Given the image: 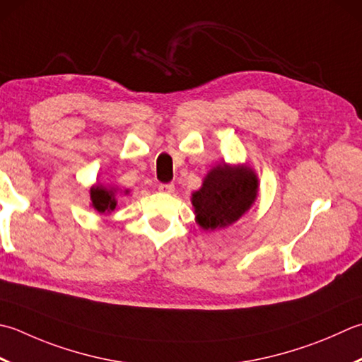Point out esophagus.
I'll return each instance as SVG.
<instances>
[{"instance_id":"1","label":"esophagus","mask_w":362,"mask_h":362,"mask_svg":"<svg viewBox=\"0 0 362 362\" xmlns=\"http://www.w3.org/2000/svg\"><path fill=\"white\" fill-rule=\"evenodd\" d=\"M158 189L161 191V193H174L175 187H174V183H161Z\"/></svg>"}]
</instances>
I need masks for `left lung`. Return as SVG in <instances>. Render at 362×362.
Returning a JSON list of instances; mask_svg holds the SVG:
<instances>
[{
    "label": "left lung",
    "instance_id": "left-lung-1",
    "mask_svg": "<svg viewBox=\"0 0 362 362\" xmlns=\"http://www.w3.org/2000/svg\"><path fill=\"white\" fill-rule=\"evenodd\" d=\"M257 177L250 168L219 165L193 194L197 223L205 230L226 228L251 207L257 196Z\"/></svg>",
    "mask_w": 362,
    "mask_h": 362
}]
</instances>
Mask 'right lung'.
I'll use <instances>...</instances> for the list:
<instances>
[{
  "instance_id": "obj_1",
  "label": "right lung",
  "mask_w": 362,
  "mask_h": 362,
  "mask_svg": "<svg viewBox=\"0 0 362 362\" xmlns=\"http://www.w3.org/2000/svg\"><path fill=\"white\" fill-rule=\"evenodd\" d=\"M90 199H92V205H94V207L100 211V214H105V211H111L116 209L115 191H111L102 185L90 188Z\"/></svg>"
}]
</instances>
